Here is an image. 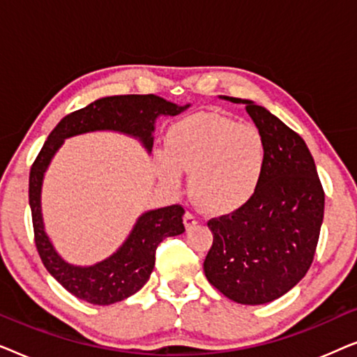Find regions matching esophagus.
Segmentation results:
<instances>
[{
	"instance_id": "34e87169",
	"label": "esophagus",
	"mask_w": 357,
	"mask_h": 357,
	"mask_svg": "<svg viewBox=\"0 0 357 357\" xmlns=\"http://www.w3.org/2000/svg\"><path fill=\"white\" fill-rule=\"evenodd\" d=\"M183 224H185V227H187V229H192V227H195L198 224V218L195 216L193 213H185Z\"/></svg>"
}]
</instances>
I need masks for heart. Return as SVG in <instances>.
Wrapping results in <instances>:
<instances>
[{
	"label": "heart",
	"mask_w": 357,
	"mask_h": 357,
	"mask_svg": "<svg viewBox=\"0 0 357 357\" xmlns=\"http://www.w3.org/2000/svg\"><path fill=\"white\" fill-rule=\"evenodd\" d=\"M167 152L155 155L170 188L190 175L195 199L209 213L236 211L252 199L266 165V141L255 125L219 114L190 115L167 133Z\"/></svg>",
	"instance_id": "obj_1"
}]
</instances>
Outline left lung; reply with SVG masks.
Wrapping results in <instances>:
<instances>
[{"mask_svg":"<svg viewBox=\"0 0 357 357\" xmlns=\"http://www.w3.org/2000/svg\"><path fill=\"white\" fill-rule=\"evenodd\" d=\"M222 99L245 104L266 141V165L250 202L208 221L213 245L203 268L208 281L231 301L260 305L284 296L309 271L325 193L314 158L296 131L255 102Z\"/></svg>","mask_w":357,"mask_h":357,"instance_id":"left-lung-1","label":"left lung"}]
</instances>
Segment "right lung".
Segmentation results:
<instances>
[{"mask_svg": "<svg viewBox=\"0 0 357 357\" xmlns=\"http://www.w3.org/2000/svg\"><path fill=\"white\" fill-rule=\"evenodd\" d=\"M190 105L180 107L154 94L112 96L92 102L66 115L58 123L33 160L29 175V204L32 211L33 237L42 263L48 273L77 299L94 305H110L138 292L148 282L155 263V248L165 237L185 232L180 204L151 209L141 214L133 231L109 258L91 266H76L58 255L43 226L40 193L43 175L53 155L66 138L91 131H119L139 139L146 151L153 149L155 119L178 115Z\"/></svg>", "mask_w": 357, "mask_h": 357, "instance_id": "obj_1", "label": "right lung"}]
</instances>
